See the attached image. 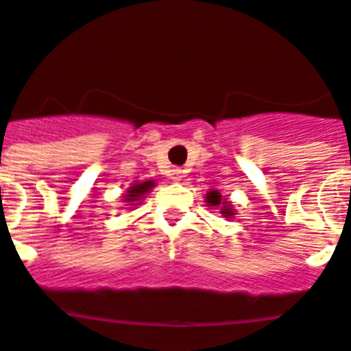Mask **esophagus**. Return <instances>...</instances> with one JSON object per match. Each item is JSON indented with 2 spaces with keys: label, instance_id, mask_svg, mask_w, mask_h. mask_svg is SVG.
Instances as JSON below:
<instances>
[{
  "label": "esophagus",
  "instance_id": "34e87169",
  "mask_svg": "<svg viewBox=\"0 0 351 351\" xmlns=\"http://www.w3.org/2000/svg\"><path fill=\"white\" fill-rule=\"evenodd\" d=\"M182 178H184V171L178 169V167L171 171V180H173V182H180Z\"/></svg>",
  "mask_w": 351,
  "mask_h": 351
}]
</instances>
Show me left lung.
<instances>
[{"instance_id":"left-lung-1","label":"left lung","mask_w":351,"mask_h":351,"mask_svg":"<svg viewBox=\"0 0 351 351\" xmlns=\"http://www.w3.org/2000/svg\"><path fill=\"white\" fill-rule=\"evenodd\" d=\"M220 200H222V198H220V195H219V193H217V191H211V193H209V195H208V202L211 204V206H219ZM224 204H226V202H224ZM220 213L226 215V217H230V215H233V213H231V211H230V209H226V206H224V208H222V211H220Z\"/></svg>"}]
</instances>
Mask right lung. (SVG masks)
Returning a JSON list of instances; mask_svg holds the SVG:
<instances>
[{"instance_id": "right-lung-1", "label": "right lung", "mask_w": 351, "mask_h": 351, "mask_svg": "<svg viewBox=\"0 0 351 351\" xmlns=\"http://www.w3.org/2000/svg\"><path fill=\"white\" fill-rule=\"evenodd\" d=\"M151 187H153V182H143V184L132 186L131 189H129L127 200H129V202H134V200H138V198L142 197L143 193H147V189H151Z\"/></svg>"}]
</instances>
